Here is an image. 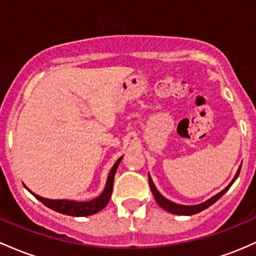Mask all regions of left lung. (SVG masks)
I'll list each match as a JSON object with an SVG mask.
<instances>
[{"mask_svg":"<svg viewBox=\"0 0 256 256\" xmlns=\"http://www.w3.org/2000/svg\"><path fill=\"white\" fill-rule=\"evenodd\" d=\"M240 168L238 169L236 176L234 178V180H232L231 184H230V185L225 188V190L221 191L220 194H215V196L212 197L210 200H206L204 203H200V204H197V206H182V204H176V203H173V202H170V200H166V198L163 197L158 191H157L156 188H154V182H152L150 175H148V185H150V188H151L152 194H154V198H156V202L158 203L160 206H162V208L164 209V210L169 212V213H172V214H178V215H194V214L200 213V212L204 210V209L208 208V206H210L212 204H214V203L216 202V200H219L220 197H222V194H225V192L228 191L230 188H231L232 184H234V180L237 179L238 175H240Z\"/></svg>","mask_w":256,"mask_h":256,"instance_id":"left-lung-1","label":"left lung"}]
</instances>
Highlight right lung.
<instances>
[{
  "label": "right lung",
  "mask_w": 256,
  "mask_h": 256,
  "mask_svg": "<svg viewBox=\"0 0 256 256\" xmlns=\"http://www.w3.org/2000/svg\"><path fill=\"white\" fill-rule=\"evenodd\" d=\"M120 160H122V157H120L117 160V162L114 163L112 169H111L102 194L96 198H94V200H88V202H74V200H48V198L37 196V194H32V192L31 194L46 206L58 212V213L70 215V216H88V215H93L98 213V212L102 210L108 206V200H110L111 194H112L114 174H116L117 168H118Z\"/></svg>",
  "instance_id": "add662e5"
}]
</instances>
